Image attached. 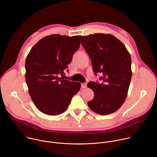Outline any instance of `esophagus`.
<instances>
[{"label":"esophagus","instance_id":"34e87169","mask_svg":"<svg viewBox=\"0 0 157 157\" xmlns=\"http://www.w3.org/2000/svg\"><path fill=\"white\" fill-rule=\"evenodd\" d=\"M81 87H82V88H83V89L86 88V87H87V83H86V82L82 83V84H81Z\"/></svg>","mask_w":157,"mask_h":157}]
</instances>
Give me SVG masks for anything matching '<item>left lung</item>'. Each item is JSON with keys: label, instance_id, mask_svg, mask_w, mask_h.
Listing matches in <instances>:
<instances>
[{"label": "left lung", "instance_id": "8db88e82", "mask_svg": "<svg viewBox=\"0 0 157 157\" xmlns=\"http://www.w3.org/2000/svg\"><path fill=\"white\" fill-rule=\"evenodd\" d=\"M81 44L91 59L94 74L102 82H89L94 93L87 105L94 113L108 115L117 110L127 96L132 78L131 57L124 44L114 35L94 33L82 36Z\"/></svg>", "mask_w": 157, "mask_h": 157}]
</instances>
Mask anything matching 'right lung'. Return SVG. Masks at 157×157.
Returning <instances> with one entry per match:
<instances>
[{
  "instance_id": "right-lung-1",
  "label": "right lung",
  "mask_w": 157,
  "mask_h": 157,
  "mask_svg": "<svg viewBox=\"0 0 157 157\" xmlns=\"http://www.w3.org/2000/svg\"><path fill=\"white\" fill-rule=\"evenodd\" d=\"M81 39V35H48L40 40L28 54L25 81L29 95L41 113L49 116L64 113L79 92L80 82L63 79V76Z\"/></svg>"
}]
</instances>
